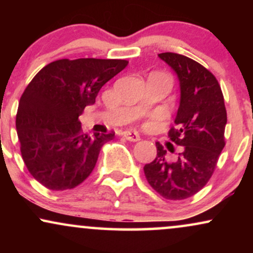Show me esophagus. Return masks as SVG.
<instances>
[{
  "instance_id": "obj_1",
  "label": "esophagus",
  "mask_w": 253,
  "mask_h": 253,
  "mask_svg": "<svg viewBox=\"0 0 253 253\" xmlns=\"http://www.w3.org/2000/svg\"><path fill=\"white\" fill-rule=\"evenodd\" d=\"M124 136L129 141H139L140 140V135L134 130H125Z\"/></svg>"
}]
</instances>
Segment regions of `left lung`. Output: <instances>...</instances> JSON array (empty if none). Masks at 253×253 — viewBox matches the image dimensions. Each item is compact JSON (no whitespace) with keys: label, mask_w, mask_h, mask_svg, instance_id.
<instances>
[{"label":"left lung","mask_w":253,"mask_h":253,"mask_svg":"<svg viewBox=\"0 0 253 253\" xmlns=\"http://www.w3.org/2000/svg\"><path fill=\"white\" fill-rule=\"evenodd\" d=\"M178 76L181 101L171 127L170 140L182 146L176 161L167 159V150L156 143L155 161L144 167L147 182L167 200H185L199 193L215 170L217 159L225 147L227 123L223 95L211 72L182 54H158Z\"/></svg>","instance_id":"8db88e82"}]
</instances>
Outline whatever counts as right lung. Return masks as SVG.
Returning a JSON list of instances; mask_svg holds the SVG:
<instances>
[{
    "instance_id": "right-lung-1",
    "label": "right lung",
    "mask_w": 253,
    "mask_h": 253,
    "mask_svg": "<svg viewBox=\"0 0 253 253\" xmlns=\"http://www.w3.org/2000/svg\"><path fill=\"white\" fill-rule=\"evenodd\" d=\"M127 65L124 59H59L43 66L26 86L16 113L20 151L43 187L72 189L94 170L101 147L115 133H83L78 117Z\"/></svg>"
}]
</instances>
